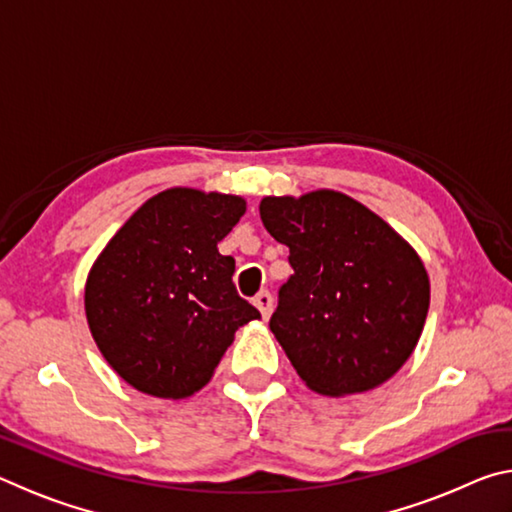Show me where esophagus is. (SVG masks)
Masks as SVG:
<instances>
[{
	"label": "esophagus",
	"mask_w": 512,
	"mask_h": 512,
	"mask_svg": "<svg viewBox=\"0 0 512 512\" xmlns=\"http://www.w3.org/2000/svg\"><path fill=\"white\" fill-rule=\"evenodd\" d=\"M253 305L259 309V314H262V318L266 320L268 316H271V311H273V296L268 291L257 293L255 300H253Z\"/></svg>",
	"instance_id": "esophagus-1"
}]
</instances>
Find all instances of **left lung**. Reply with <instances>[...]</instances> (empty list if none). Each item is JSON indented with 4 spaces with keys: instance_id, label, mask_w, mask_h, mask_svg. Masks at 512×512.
<instances>
[{
    "instance_id": "8db88e82",
    "label": "left lung",
    "mask_w": 512,
    "mask_h": 512,
    "mask_svg": "<svg viewBox=\"0 0 512 512\" xmlns=\"http://www.w3.org/2000/svg\"><path fill=\"white\" fill-rule=\"evenodd\" d=\"M264 228L289 248L271 332L320 395L366 393L391 379L420 341L429 275L404 237L334 189L264 196Z\"/></svg>"
}]
</instances>
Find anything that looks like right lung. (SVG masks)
I'll list each match as a JSON object with an SVG mask.
<instances>
[{
	"instance_id": "right-lung-1",
	"label": "right lung",
	"mask_w": 512,
	"mask_h": 512,
	"mask_svg": "<svg viewBox=\"0 0 512 512\" xmlns=\"http://www.w3.org/2000/svg\"><path fill=\"white\" fill-rule=\"evenodd\" d=\"M244 214L241 196L164 189L94 259L85 282L92 339L140 393H198L237 329L259 318L232 282L235 259L216 248Z\"/></svg>"
}]
</instances>
